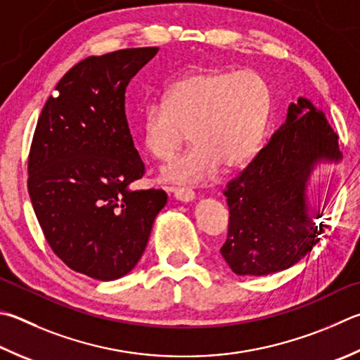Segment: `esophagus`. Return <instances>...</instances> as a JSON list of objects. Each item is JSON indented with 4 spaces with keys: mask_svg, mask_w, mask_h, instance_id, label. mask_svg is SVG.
Listing matches in <instances>:
<instances>
[{
    "mask_svg": "<svg viewBox=\"0 0 360 360\" xmlns=\"http://www.w3.org/2000/svg\"><path fill=\"white\" fill-rule=\"evenodd\" d=\"M172 192L174 195V198L182 201V202H188V201H192L195 198V192L192 191V188H188V187H181V186L179 187H173Z\"/></svg>",
    "mask_w": 360,
    "mask_h": 360,
    "instance_id": "obj_1",
    "label": "esophagus"
}]
</instances>
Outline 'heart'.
Segmentation results:
<instances>
[{
    "label": "heart",
    "instance_id": "b5f03b06",
    "mask_svg": "<svg viewBox=\"0 0 360 360\" xmlns=\"http://www.w3.org/2000/svg\"><path fill=\"white\" fill-rule=\"evenodd\" d=\"M271 112V93L253 70H202L182 78L163 99L149 102L141 115L146 151L168 162L191 139L195 145L165 168V178L197 182L221 163L243 165L263 139Z\"/></svg>",
    "mask_w": 360,
    "mask_h": 360
}]
</instances>
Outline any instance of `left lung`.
Wrapping results in <instances>:
<instances>
[{"label":"left lung","mask_w":360,"mask_h":360,"mask_svg":"<svg viewBox=\"0 0 360 360\" xmlns=\"http://www.w3.org/2000/svg\"><path fill=\"white\" fill-rule=\"evenodd\" d=\"M338 135L323 112L299 97L282 127L224 195L230 211L220 252L238 276H267L296 264L324 233V206L309 212L307 182L319 162H338Z\"/></svg>","instance_id":"left-lung-1"}]
</instances>
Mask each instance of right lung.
<instances>
[{
	"label": "right lung",
	"instance_id": "1",
	"mask_svg": "<svg viewBox=\"0 0 360 360\" xmlns=\"http://www.w3.org/2000/svg\"><path fill=\"white\" fill-rule=\"evenodd\" d=\"M158 47L88 56L45 102L28 158V192L51 250L91 278L126 276L145 252L160 188L130 191L145 174L126 117V89Z\"/></svg>",
	"mask_w": 360,
	"mask_h": 360
}]
</instances>
